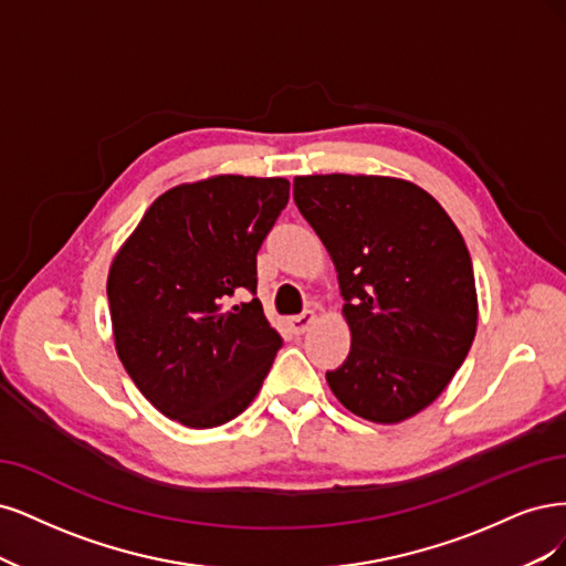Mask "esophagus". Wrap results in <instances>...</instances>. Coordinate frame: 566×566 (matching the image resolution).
Returning a JSON list of instances; mask_svg holds the SVG:
<instances>
[{"label": "esophagus", "instance_id": "esophagus-1", "mask_svg": "<svg viewBox=\"0 0 566 566\" xmlns=\"http://www.w3.org/2000/svg\"><path fill=\"white\" fill-rule=\"evenodd\" d=\"M315 313L313 310H305V313H301V315H296V317H291L289 319V326H291V332L294 334H305L310 326H313V322H315Z\"/></svg>", "mask_w": 566, "mask_h": 566}]
</instances>
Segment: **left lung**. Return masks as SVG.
I'll return each mask as SVG.
<instances>
[{"label": "left lung", "instance_id": "1", "mask_svg": "<svg viewBox=\"0 0 566 566\" xmlns=\"http://www.w3.org/2000/svg\"><path fill=\"white\" fill-rule=\"evenodd\" d=\"M294 202L338 272L353 345L326 382L374 423L423 411L478 332L475 272L459 228L413 184L386 176H298Z\"/></svg>", "mask_w": 566, "mask_h": 566}]
</instances>
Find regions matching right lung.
<instances>
[{
	"instance_id": "right-lung-1",
	"label": "right lung",
	"mask_w": 566,
	"mask_h": 566,
	"mask_svg": "<svg viewBox=\"0 0 566 566\" xmlns=\"http://www.w3.org/2000/svg\"><path fill=\"white\" fill-rule=\"evenodd\" d=\"M286 178L216 176L157 197L107 275L117 355L148 402L216 428L259 395L282 336L256 298V253Z\"/></svg>"
}]
</instances>
